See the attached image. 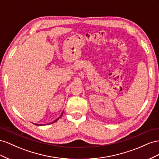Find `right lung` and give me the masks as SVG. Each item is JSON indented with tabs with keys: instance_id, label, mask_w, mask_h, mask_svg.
Instances as JSON below:
<instances>
[{
	"instance_id": "1",
	"label": "right lung",
	"mask_w": 159,
	"mask_h": 159,
	"mask_svg": "<svg viewBox=\"0 0 159 159\" xmlns=\"http://www.w3.org/2000/svg\"><path fill=\"white\" fill-rule=\"evenodd\" d=\"M62 114H63V112L61 113V115L59 116V117H58L57 118V119H56V120H54V121H52V122H49V123H47V124H39V125H38V124H37V125H37V126H43V125H50V124H52V123H54V122H57L58 119H61V118L62 117Z\"/></svg>"
}]
</instances>
